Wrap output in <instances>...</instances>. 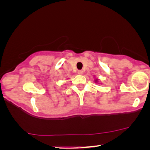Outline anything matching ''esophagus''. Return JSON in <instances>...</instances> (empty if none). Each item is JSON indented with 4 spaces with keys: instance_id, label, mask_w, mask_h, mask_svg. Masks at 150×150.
<instances>
[{
    "instance_id": "esophagus-1",
    "label": "esophagus",
    "mask_w": 150,
    "mask_h": 150,
    "mask_svg": "<svg viewBox=\"0 0 150 150\" xmlns=\"http://www.w3.org/2000/svg\"><path fill=\"white\" fill-rule=\"evenodd\" d=\"M78 74L80 75H82L83 74V70H79L78 71Z\"/></svg>"
}]
</instances>
